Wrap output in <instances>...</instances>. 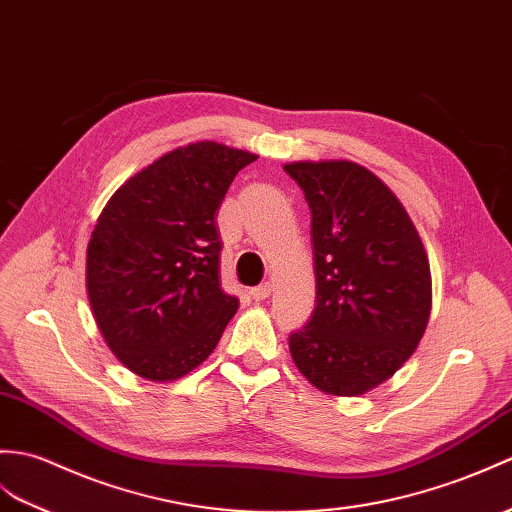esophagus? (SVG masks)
<instances>
[{
    "label": "esophagus",
    "mask_w": 512,
    "mask_h": 512,
    "mask_svg": "<svg viewBox=\"0 0 512 512\" xmlns=\"http://www.w3.org/2000/svg\"><path fill=\"white\" fill-rule=\"evenodd\" d=\"M270 292H272V283H261V285H257V288H253L251 292H248V294H251V299L253 301H266L268 299V296H270Z\"/></svg>",
    "instance_id": "34e87169"
}]
</instances>
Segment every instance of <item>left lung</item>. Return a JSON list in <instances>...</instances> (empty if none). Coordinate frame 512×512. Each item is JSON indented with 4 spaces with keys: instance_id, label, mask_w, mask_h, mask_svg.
Here are the masks:
<instances>
[{
    "instance_id": "8db88e82",
    "label": "left lung",
    "mask_w": 512,
    "mask_h": 512,
    "mask_svg": "<svg viewBox=\"0 0 512 512\" xmlns=\"http://www.w3.org/2000/svg\"><path fill=\"white\" fill-rule=\"evenodd\" d=\"M312 211L316 307L290 336L303 377L360 397L417 351L432 312V275L408 211L364 165L285 163Z\"/></svg>"
}]
</instances>
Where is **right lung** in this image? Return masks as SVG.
Listing matches in <instances>:
<instances>
[{
  "instance_id": "obj_1",
  "label": "right lung",
  "mask_w": 512,
  "mask_h": 512,
  "mask_svg": "<svg viewBox=\"0 0 512 512\" xmlns=\"http://www.w3.org/2000/svg\"><path fill=\"white\" fill-rule=\"evenodd\" d=\"M257 154L194 141L146 165L106 202L87 246L100 334L128 371L174 382L205 362L240 307L220 288L218 209Z\"/></svg>"
}]
</instances>
